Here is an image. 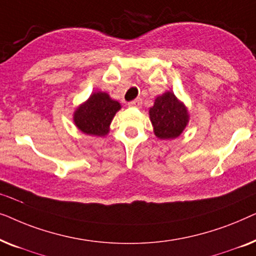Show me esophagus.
Here are the masks:
<instances>
[{
	"label": "esophagus",
	"mask_w": 256,
	"mask_h": 256,
	"mask_svg": "<svg viewBox=\"0 0 256 256\" xmlns=\"http://www.w3.org/2000/svg\"><path fill=\"white\" fill-rule=\"evenodd\" d=\"M128 106L129 107H141L142 106V99H140V98H138V99L132 100L130 101V102H128Z\"/></svg>",
	"instance_id": "34e87169"
}]
</instances>
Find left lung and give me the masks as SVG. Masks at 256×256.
Listing matches in <instances>:
<instances>
[{
    "mask_svg": "<svg viewBox=\"0 0 256 256\" xmlns=\"http://www.w3.org/2000/svg\"><path fill=\"white\" fill-rule=\"evenodd\" d=\"M149 118L154 134L160 140L178 138L190 120L186 106L170 90L156 98L154 106L149 110Z\"/></svg>",
    "mask_w": 256,
    "mask_h": 256,
    "instance_id": "left-lung-1",
    "label": "left lung"
}]
</instances>
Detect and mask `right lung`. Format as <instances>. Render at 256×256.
<instances>
[{
	"instance_id": "1",
	"label": "right lung",
	"mask_w": 256,
	"mask_h": 256,
	"mask_svg": "<svg viewBox=\"0 0 256 256\" xmlns=\"http://www.w3.org/2000/svg\"><path fill=\"white\" fill-rule=\"evenodd\" d=\"M121 110L118 101L106 92H93L85 102L80 104L73 113V122L86 135L106 136L115 114Z\"/></svg>"
}]
</instances>
